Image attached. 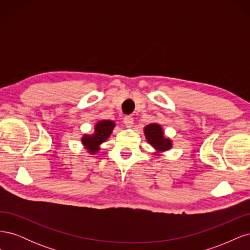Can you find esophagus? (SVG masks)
<instances>
[{
  "label": "esophagus",
  "mask_w": 250,
  "mask_h": 250,
  "mask_svg": "<svg viewBox=\"0 0 250 250\" xmlns=\"http://www.w3.org/2000/svg\"><path fill=\"white\" fill-rule=\"evenodd\" d=\"M123 122H124L126 127H128V128L132 127V125H133V118L130 117V116H126L123 119Z\"/></svg>",
  "instance_id": "esophagus-1"
}]
</instances>
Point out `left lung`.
Segmentation results:
<instances>
[{
    "mask_svg": "<svg viewBox=\"0 0 250 250\" xmlns=\"http://www.w3.org/2000/svg\"><path fill=\"white\" fill-rule=\"evenodd\" d=\"M144 133L150 145L158 151L169 150L172 147L171 140L164 137L163 128L158 124H149L145 127Z\"/></svg>",
    "mask_w": 250,
    "mask_h": 250,
    "instance_id": "8db88e82",
    "label": "left lung"
}]
</instances>
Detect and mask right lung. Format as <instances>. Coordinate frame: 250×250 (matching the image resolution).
I'll list each match as a JSON object with an SVG mask.
<instances>
[{"label":"right lung","mask_w":250,"mask_h":250,"mask_svg":"<svg viewBox=\"0 0 250 250\" xmlns=\"http://www.w3.org/2000/svg\"><path fill=\"white\" fill-rule=\"evenodd\" d=\"M113 127H115V123L112 121H99L95 126V132L92 135H83V138L81 139L82 144L90 153H96L100 149V144L104 143L109 138Z\"/></svg>","instance_id":"add662e5"}]
</instances>
